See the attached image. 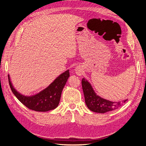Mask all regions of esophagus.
Returning a JSON list of instances; mask_svg holds the SVG:
<instances>
[{
  "mask_svg": "<svg viewBox=\"0 0 146 146\" xmlns=\"http://www.w3.org/2000/svg\"><path fill=\"white\" fill-rule=\"evenodd\" d=\"M75 71H76V73L78 75V76H81L82 74V69L80 67H76V69H75Z\"/></svg>",
  "mask_w": 146,
  "mask_h": 146,
  "instance_id": "34e87169",
  "label": "esophagus"
}]
</instances>
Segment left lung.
Returning <instances> with one entry per match:
<instances>
[{
  "label": "left lung",
  "mask_w": 146,
  "mask_h": 146,
  "mask_svg": "<svg viewBox=\"0 0 146 146\" xmlns=\"http://www.w3.org/2000/svg\"><path fill=\"white\" fill-rule=\"evenodd\" d=\"M82 85L87 107L95 113H105L113 111L121 107L127 100L112 102L102 98L97 95L90 82L84 78H82Z\"/></svg>",
  "instance_id": "1"
}]
</instances>
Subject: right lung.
Returning a JSON list of instances; mask_svg holds the SVG:
<instances>
[{
  "label": "right lung",
  "instance_id": "add662e5",
  "mask_svg": "<svg viewBox=\"0 0 146 146\" xmlns=\"http://www.w3.org/2000/svg\"><path fill=\"white\" fill-rule=\"evenodd\" d=\"M69 69L56 77L44 90L35 95L27 96L16 91L8 74V82L13 93L26 107L36 111L46 112L56 108L60 101L61 92L69 77Z\"/></svg>",
  "mask_w": 146,
  "mask_h": 146
}]
</instances>
